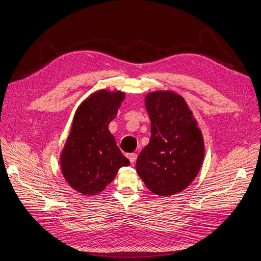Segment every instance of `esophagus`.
<instances>
[{
  "label": "esophagus",
  "mask_w": 261,
  "mask_h": 261,
  "mask_svg": "<svg viewBox=\"0 0 261 261\" xmlns=\"http://www.w3.org/2000/svg\"><path fill=\"white\" fill-rule=\"evenodd\" d=\"M127 157H128V159L130 160V162L131 163H134L137 161V158H138V155L137 153H134V152H132V153H128L127 155Z\"/></svg>",
  "instance_id": "1"
}]
</instances>
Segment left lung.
<instances>
[{
	"label": "left lung",
	"mask_w": 261,
	"mask_h": 261,
	"mask_svg": "<svg viewBox=\"0 0 261 261\" xmlns=\"http://www.w3.org/2000/svg\"><path fill=\"white\" fill-rule=\"evenodd\" d=\"M145 108L151 137L138 157L137 172L152 194L175 195L198 175L205 155L203 136L185 99L174 91L147 93Z\"/></svg>",
	"instance_id": "obj_1"
}]
</instances>
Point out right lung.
<instances>
[{"label": "right lung", "instance_id": "1", "mask_svg": "<svg viewBox=\"0 0 261 261\" xmlns=\"http://www.w3.org/2000/svg\"><path fill=\"white\" fill-rule=\"evenodd\" d=\"M124 96L120 90L101 89L91 93L75 112L60 167L67 184L84 196L100 194L121 167L130 165L109 130Z\"/></svg>", "mask_w": 261, "mask_h": 261}]
</instances>
